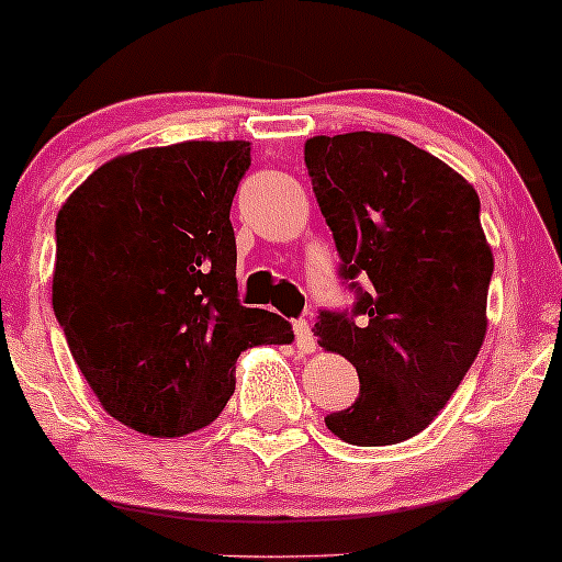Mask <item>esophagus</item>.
I'll use <instances>...</instances> for the list:
<instances>
[{
	"instance_id": "esophagus-1",
	"label": "esophagus",
	"mask_w": 562,
	"mask_h": 562,
	"mask_svg": "<svg viewBox=\"0 0 562 562\" xmlns=\"http://www.w3.org/2000/svg\"><path fill=\"white\" fill-rule=\"evenodd\" d=\"M293 333H295V344H299V349L304 351V355H310V351L317 349V344H314L312 325L306 323V319H295V323H293Z\"/></svg>"
}]
</instances>
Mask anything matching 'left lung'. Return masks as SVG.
<instances>
[{
  "label": "left lung",
  "instance_id": "left-lung-1",
  "mask_svg": "<svg viewBox=\"0 0 562 562\" xmlns=\"http://www.w3.org/2000/svg\"><path fill=\"white\" fill-rule=\"evenodd\" d=\"M304 162L355 291L351 310L314 323L319 347L360 375V397L325 424L351 446H394L435 422L483 347L493 252L480 196L390 133L314 135Z\"/></svg>",
  "mask_w": 562,
  "mask_h": 562
}]
</instances>
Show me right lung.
<instances>
[{
	"label": "right lung",
	"instance_id": "right-lung-1",
	"mask_svg": "<svg viewBox=\"0 0 562 562\" xmlns=\"http://www.w3.org/2000/svg\"><path fill=\"white\" fill-rule=\"evenodd\" d=\"M248 140H187L101 165L55 218L53 312L98 403L151 437L207 427L239 351L291 344L237 293L232 200Z\"/></svg>",
	"mask_w": 562,
	"mask_h": 562
}]
</instances>
